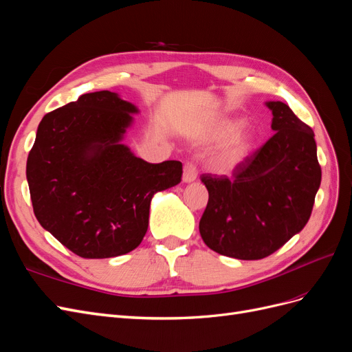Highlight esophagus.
Instances as JSON below:
<instances>
[{"label":"esophagus","mask_w":352,"mask_h":352,"mask_svg":"<svg viewBox=\"0 0 352 352\" xmlns=\"http://www.w3.org/2000/svg\"><path fill=\"white\" fill-rule=\"evenodd\" d=\"M197 176H198L197 164L194 162H186L184 166V182H186V184L194 182Z\"/></svg>","instance_id":"34e87169"}]
</instances>
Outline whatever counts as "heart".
Returning <instances> with one entry per match:
<instances>
[{
  "label": "heart",
  "instance_id": "b5f03b06",
  "mask_svg": "<svg viewBox=\"0 0 352 352\" xmlns=\"http://www.w3.org/2000/svg\"><path fill=\"white\" fill-rule=\"evenodd\" d=\"M238 124L239 123L236 120H221L216 123V126L210 131V133L207 135V140H211V141L225 140V138L236 129ZM250 140L251 136L248 132L233 133L219 146L214 157L216 163L220 167H226V168L238 164L248 151Z\"/></svg>",
  "mask_w": 352,
  "mask_h": 352
}]
</instances>
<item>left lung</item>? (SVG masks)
I'll return each instance as SVG.
<instances>
[{"instance_id":"left-lung-1","label":"left lung","mask_w":352,"mask_h":352,"mask_svg":"<svg viewBox=\"0 0 352 352\" xmlns=\"http://www.w3.org/2000/svg\"><path fill=\"white\" fill-rule=\"evenodd\" d=\"M267 107L270 140L238 163L230 177L201 175L208 190L201 238L210 250L238 260L269 257L301 232L322 182L311 127L285 102Z\"/></svg>"}]
</instances>
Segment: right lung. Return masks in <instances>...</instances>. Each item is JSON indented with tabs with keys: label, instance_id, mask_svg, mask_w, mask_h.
<instances>
[{
	"label": "right lung",
	"instance_id": "1",
	"mask_svg": "<svg viewBox=\"0 0 352 352\" xmlns=\"http://www.w3.org/2000/svg\"><path fill=\"white\" fill-rule=\"evenodd\" d=\"M135 105L114 92L83 94L41 120L28 155L34 212L82 258H110L145 236L155 192L182 180V163L158 164L120 144Z\"/></svg>",
	"mask_w": 352,
	"mask_h": 352
}]
</instances>
